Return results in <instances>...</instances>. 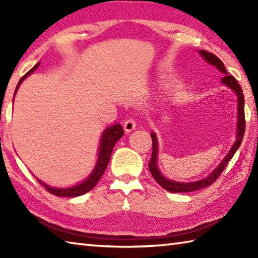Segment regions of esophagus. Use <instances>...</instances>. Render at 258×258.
<instances>
[{"label":"esophagus","instance_id":"1","mask_svg":"<svg viewBox=\"0 0 258 258\" xmlns=\"http://www.w3.org/2000/svg\"><path fill=\"white\" fill-rule=\"evenodd\" d=\"M135 127H137V123H135V120L130 118V119H126L124 121V130L126 133H130L132 132L133 130H135Z\"/></svg>","mask_w":258,"mask_h":258}]
</instances>
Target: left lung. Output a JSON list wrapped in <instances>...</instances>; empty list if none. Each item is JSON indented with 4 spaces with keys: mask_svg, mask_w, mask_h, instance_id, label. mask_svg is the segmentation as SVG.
<instances>
[{
    "mask_svg": "<svg viewBox=\"0 0 258 258\" xmlns=\"http://www.w3.org/2000/svg\"><path fill=\"white\" fill-rule=\"evenodd\" d=\"M199 53L202 54L203 58L207 61L209 64L212 66H215L218 71L221 73L224 74L223 78H222V83L224 85L229 86L230 89H232L235 94L238 97V125H237V140H235L234 145L231 148V150L229 151V154L226 155L225 158L222 160V163L217 166V168L214 171L212 174H209L207 177L203 178V180L196 181V182H187V183H180L176 181H172L168 180L163 176V174L160 173L158 169V166H157V154H158V141H157L156 134L152 132L151 133V139H152V155H151V159L149 161V171L151 173V175L154 176L155 180L160 186H163L165 190H167L169 192H192V191H197L200 189H204L208 185L213 184L214 182L217 180V177L221 175V173L224 171L226 164L229 163V160L232 158L233 155L235 154V151L238 150V148L240 147L243 139V134H244V128H246V120H244V98L242 94V90L240 85L238 84V82L235 81V78L233 76H231L228 74L225 69L224 63L217 58L215 54L211 53V52H207L205 50H200Z\"/></svg>",
    "mask_w": 258,
    "mask_h": 258,
    "instance_id": "obj_1",
    "label": "left lung"
}]
</instances>
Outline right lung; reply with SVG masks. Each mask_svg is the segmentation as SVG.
I'll return each mask as SVG.
<instances>
[{"mask_svg": "<svg viewBox=\"0 0 258 258\" xmlns=\"http://www.w3.org/2000/svg\"><path fill=\"white\" fill-rule=\"evenodd\" d=\"M38 66H40V63L35 64V66L30 69L28 73H26L25 75L20 78L18 85H17V87H16L15 95L17 93V91H18L19 85L23 83L25 78L29 76L30 74H32ZM123 135H124V130H123V127H121L120 124H116L113 126H110V127H108L103 131L101 140H100L99 157H98L97 165H95V167L93 169V172L91 173V175L87 177L84 182H82V183H80V184L72 186V187H64V189H59V187L49 186L47 184H45L44 182H42L40 180H37L38 183L44 186L47 192H50V194L54 195V196H59V197H77V196H82V195L86 194V192L91 191L95 185H97V183L103 175V173H104V171H106L107 166L109 164V160H110V156H111L113 147H115L116 142L118 141V140L123 137Z\"/></svg>", "mask_w": 258, "mask_h": 258, "instance_id": "right-lung-1", "label": "right lung"}]
</instances>
